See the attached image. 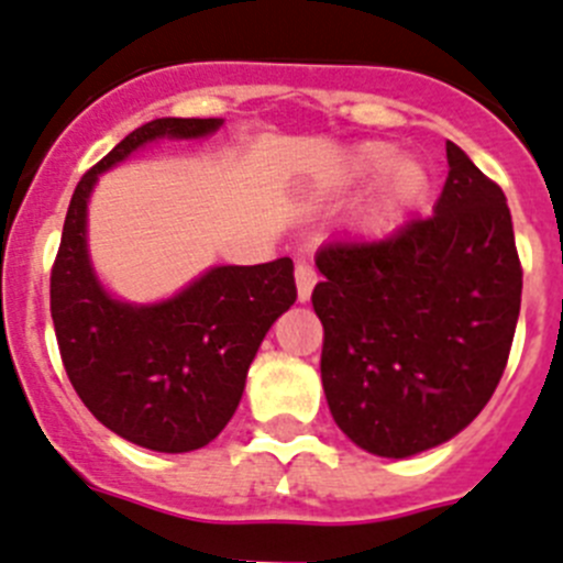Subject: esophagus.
<instances>
[{"mask_svg": "<svg viewBox=\"0 0 563 563\" xmlns=\"http://www.w3.org/2000/svg\"><path fill=\"white\" fill-rule=\"evenodd\" d=\"M294 280H297V297H300V302L311 300V291L319 280L317 269H313L311 263L297 261V266H294Z\"/></svg>", "mask_w": 563, "mask_h": 563, "instance_id": "esophagus-1", "label": "esophagus"}]
</instances>
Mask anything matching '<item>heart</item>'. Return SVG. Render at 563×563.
<instances>
[{"label":"heart","mask_w":563,"mask_h":563,"mask_svg":"<svg viewBox=\"0 0 563 563\" xmlns=\"http://www.w3.org/2000/svg\"><path fill=\"white\" fill-rule=\"evenodd\" d=\"M367 216L373 224H389L412 210L429 190V174L420 162L398 156L389 143H362L344 156L339 168L342 185H364L376 179Z\"/></svg>","instance_id":"1"}]
</instances>
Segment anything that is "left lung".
I'll list each match as a JSON object with an SVG mask.
<instances>
[{"label": "left lung", "mask_w": 563, "mask_h": 563, "mask_svg": "<svg viewBox=\"0 0 563 563\" xmlns=\"http://www.w3.org/2000/svg\"><path fill=\"white\" fill-rule=\"evenodd\" d=\"M445 156L429 219L317 252L328 407L378 457H412L463 432L503 378L519 319L521 263L503 187L454 143Z\"/></svg>", "instance_id": "obj_1"}]
</instances>
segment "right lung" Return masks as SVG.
<instances>
[{"label": "right lung", "mask_w": 563, "mask_h": 563, "mask_svg": "<svg viewBox=\"0 0 563 563\" xmlns=\"http://www.w3.org/2000/svg\"><path fill=\"white\" fill-rule=\"evenodd\" d=\"M221 118H159L120 140L75 187L49 277L58 351L86 409L151 452H194L219 438L275 319L294 306L291 257L212 266L170 300L134 306L100 286L86 246L98 176L156 140H199Z\"/></svg>", "instance_id": "1"}]
</instances>
